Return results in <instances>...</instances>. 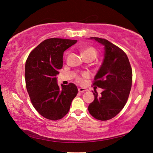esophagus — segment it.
Masks as SVG:
<instances>
[{
	"instance_id": "34e87169",
	"label": "esophagus",
	"mask_w": 153,
	"mask_h": 153,
	"mask_svg": "<svg viewBox=\"0 0 153 153\" xmlns=\"http://www.w3.org/2000/svg\"><path fill=\"white\" fill-rule=\"evenodd\" d=\"M78 91H79V92L82 93V92H84V91H88V90L84 88H78Z\"/></svg>"
}]
</instances>
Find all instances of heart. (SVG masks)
Here are the masks:
<instances>
[{"mask_svg": "<svg viewBox=\"0 0 153 153\" xmlns=\"http://www.w3.org/2000/svg\"><path fill=\"white\" fill-rule=\"evenodd\" d=\"M97 54L96 50L94 48H91V47H88V48H85L82 50V55L83 56L84 55H91L94 57H96ZM79 81H81V79L78 78Z\"/></svg>", "mask_w": 153, "mask_h": 153, "instance_id": "b5f03b06", "label": "heart"}]
</instances>
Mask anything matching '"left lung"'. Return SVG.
I'll use <instances>...</instances> for the list:
<instances>
[{"label": "left lung", "mask_w": 153, "mask_h": 153, "mask_svg": "<svg viewBox=\"0 0 153 153\" xmlns=\"http://www.w3.org/2000/svg\"><path fill=\"white\" fill-rule=\"evenodd\" d=\"M104 48V58L94 77V85L103 89L101 95L93 91L94 100L88 111L100 120H108L123 110L131 90L132 71L126 54L106 39L90 37Z\"/></svg>", "instance_id": "obj_1"}]
</instances>
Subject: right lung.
<instances>
[{"instance_id":"right-lung-1","label":"right lung","mask_w":153,"mask_h":153,"mask_svg":"<svg viewBox=\"0 0 153 153\" xmlns=\"http://www.w3.org/2000/svg\"><path fill=\"white\" fill-rule=\"evenodd\" d=\"M77 40L51 38L33 50L25 64V82L30 101L44 118L51 120L62 118L69 112L78 90L72 84H57V74L63 67V55Z\"/></svg>"}]
</instances>
